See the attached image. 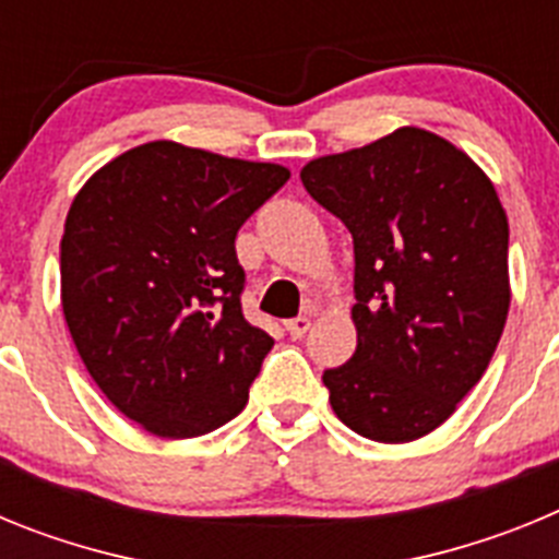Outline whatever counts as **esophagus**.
Returning <instances> with one entry per match:
<instances>
[{
  "mask_svg": "<svg viewBox=\"0 0 559 559\" xmlns=\"http://www.w3.org/2000/svg\"><path fill=\"white\" fill-rule=\"evenodd\" d=\"M285 330H288L290 338H302L310 330V316H296V319L285 322Z\"/></svg>",
  "mask_w": 559,
  "mask_h": 559,
  "instance_id": "obj_1",
  "label": "esophagus"
}]
</instances>
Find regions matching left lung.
Listing matches in <instances>:
<instances>
[{"label":"left lung","instance_id":"obj_1","mask_svg":"<svg viewBox=\"0 0 559 559\" xmlns=\"http://www.w3.org/2000/svg\"><path fill=\"white\" fill-rule=\"evenodd\" d=\"M305 190L353 235L355 355L322 374L335 417L400 445L481 380L510 313V224L487 173L426 128L308 162Z\"/></svg>","mask_w":559,"mask_h":559}]
</instances>
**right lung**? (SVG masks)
<instances>
[{
	"instance_id": "right-lung-1",
	"label": "right lung",
	"mask_w": 559,
	"mask_h": 559,
	"mask_svg": "<svg viewBox=\"0 0 559 559\" xmlns=\"http://www.w3.org/2000/svg\"><path fill=\"white\" fill-rule=\"evenodd\" d=\"M288 179L156 140L103 165L69 206L63 319L100 392L153 437H201L243 412L274 338L243 319L235 237Z\"/></svg>"
}]
</instances>
